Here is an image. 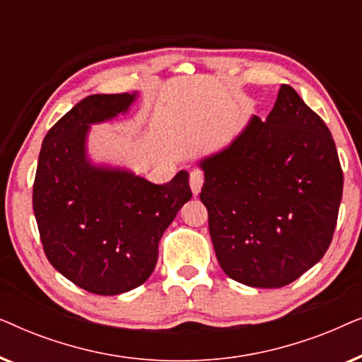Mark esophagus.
I'll list each match as a JSON object with an SVG mask.
<instances>
[{
    "instance_id": "esophagus-1",
    "label": "esophagus",
    "mask_w": 362,
    "mask_h": 362,
    "mask_svg": "<svg viewBox=\"0 0 362 362\" xmlns=\"http://www.w3.org/2000/svg\"><path fill=\"white\" fill-rule=\"evenodd\" d=\"M202 182H204V173H202L201 170H192L189 173V186L194 194H199Z\"/></svg>"
}]
</instances>
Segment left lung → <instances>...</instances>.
I'll return each mask as SVG.
<instances>
[{
	"label": "left lung",
	"instance_id": "1",
	"mask_svg": "<svg viewBox=\"0 0 362 362\" xmlns=\"http://www.w3.org/2000/svg\"><path fill=\"white\" fill-rule=\"evenodd\" d=\"M199 165L212 245L232 280L280 288L326 254L343 170L328 127L293 87L281 86L265 122L252 117L229 148Z\"/></svg>",
	"mask_w": 362,
	"mask_h": 362
}]
</instances>
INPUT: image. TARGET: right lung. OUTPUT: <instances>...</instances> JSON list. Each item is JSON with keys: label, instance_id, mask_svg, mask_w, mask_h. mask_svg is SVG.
Returning a JSON list of instances; mask_svg holds the SVG:
<instances>
[{"label": "right lung", "instance_id": "right-lung-1", "mask_svg": "<svg viewBox=\"0 0 362 362\" xmlns=\"http://www.w3.org/2000/svg\"><path fill=\"white\" fill-rule=\"evenodd\" d=\"M136 93L90 95L44 138L33 209L47 260L81 288L120 295L150 279L163 232L191 199L189 173L153 185L130 171L87 160L90 123L127 112Z\"/></svg>", "mask_w": 362, "mask_h": 362}]
</instances>
